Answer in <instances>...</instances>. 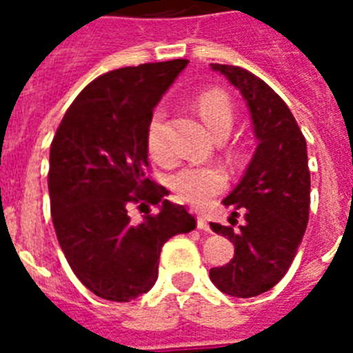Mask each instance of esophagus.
I'll use <instances>...</instances> for the list:
<instances>
[{
	"label": "esophagus",
	"instance_id": "34e87169",
	"mask_svg": "<svg viewBox=\"0 0 353 353\" xmlns=\"http://www.w3.org/2000/svg\"><path fill=\"white\" fill-rule=\"evenodd\" d=\"M198 228L201 230V232H210V226H208V223H207V217L201 214H198Z\"/></svg>",
	"mask_w": 353,
	"mask_h": 353
}]
</instances>
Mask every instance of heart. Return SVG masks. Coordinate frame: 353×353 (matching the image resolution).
<instances>
[{
	"label": "heart",
	"mask_w": 353,
	"mask_h": 353,
	"mask_svg": "<svg viewBox=\"0 0 353 353\" xmlns=\"http://www.w3.org/2000/svg\"><path fill=\"white\" fill-rule=\"evenodd\" d=\"M196 108L215 138L230 132L233 123V105L226 93L210 90L198 97ZM164 111L157 109L150 118L146 129V145L150 154L157 161L166 162L170 159L166 139H164ZM171 187L182 199L192 205H201L212 196L223 191L226 185V173L219 166H185L171 176Z\"/></svg>",
	"instance_id": "obj_1"
}]
</instances>
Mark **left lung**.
I'll use <instances>...</instances> for the list:
<instances>
[{
    "mask_svg": "<svg viewBox=\"0 0 353 353\" xmlns=\"http://www.w3.org/2000/svg\"><path fill=\"white\" fill-rule=\"evenodd\" d=\"M242 93L252 118L256 152L239 185L223 199L232 226L210 223L228 236L235 256L210 269V279L226 295L256 297L288 272L310 219V168L305 139L292 111L269 84L245 68L210 63ZM246 223L232 230L238 210Z\"/></svg>",
    "mask_w": 353,
    "mask_h": 353,
    "instance_id": "left-lung-1",
    "label": "left lung"
}]
</instances>
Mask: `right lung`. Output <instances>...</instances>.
I'll return each instance as SVG.
<instances>
[{"label": "right lung", "mask_w": 353, "mask_h": 353, "mask_svg": "<svg viewBox=\"0 0 353 353\" xmlns=\"http://www.w3.org/2000/svg\"><path fill=\"white\" fill-rule=\"evenodd\" d=\"M189 60L143 63L102 74L65 113L49 155L54 232L70 269L97 297L129 302L157 281L171 236L196 219L146 176V129L154 108ZM161 210L132 223L130 204Z\"/></svg>", "instance_id": "1"}]
</instances>
